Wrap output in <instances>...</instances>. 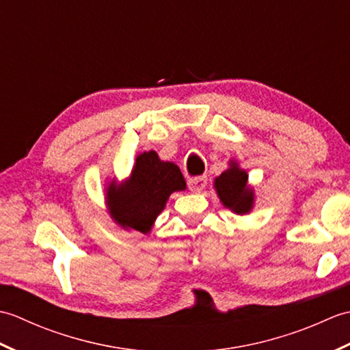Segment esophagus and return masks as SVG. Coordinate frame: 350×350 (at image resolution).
I'll return each mask as SVG.
<instances>
[{"mask_svg":"<svg viewBox=\"0 0 350 350\" xmlns=\"http://www.w3.org/2000/svg\"><path fill=\"white\" fill-rule=\"evenodd\" d=\"M206 183H207V179L204 176H196V177H189L188 187L192 192H200V191L204 189Z\"/></svg>","mask_w":350,"mask_h":350,"instance_id":"1","label":"esophagus"}]
</instances>
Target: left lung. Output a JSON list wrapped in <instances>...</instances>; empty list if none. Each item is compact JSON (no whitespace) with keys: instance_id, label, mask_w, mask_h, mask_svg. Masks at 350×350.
I'll use <instances>...</instances> for the list:
<instances>
[{"instance_id":"left-lung-1","label":"left lung","mask_w":350,"mask_h":350,"mask_svg":"<svg viewBox=\"0 0 350 350\" xmlns=\"http://www.w3.org/2000/svg\"><path fill=\"white\" fill-rule=\"evenodd\" d=\"M213 188L222 206L236 215H248L254 209V188L248 183L247 171L234 159L228 161V168L215 177Z\"/></svg>"}]
</instances>
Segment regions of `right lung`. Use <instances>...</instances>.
<instances>
[{"label":"right lung","mask_w":350,"mask_h":350,"mask_svg":"<svg viewBox=\"0 0 350 350\" xmlns=\"http://www.w3.org/2000/svg\"><path fill=\"white\" fill-rule=\"evenodd\" d=\"M187 189L180 168L174 162L161 161L154 150L139 153L131 174L117 183L116 177L105 188L109 217L126 232L148 234L156 218L165 209L173 192Z\"/></svg>","instance_id":"obj_1"}]
</instances>
